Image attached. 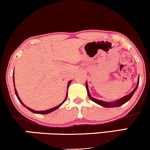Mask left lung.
Segmentation results:
<instances>
[{
    "instance_id": "left-lung-1",
    "label": "left lung",
    "mask_w": 150,
    "mask_h": 150,
    "mask_svg": "<svg viewBox=\"0 0 150 150\" xmlns=\"http://www.w3.org/2000/svg\"><path fill=\"white\" fill-rule=\"evenodd\" d=\"M138 84H139V77H138V81H137V85L135 87V88L132 91L130 94H128V95L125 96V97H122L121 99H118V100H116L115 101H112V102H107V101H101L99 100V99H94L93 98L92 96L90 95V93L89 92V89H88V85H87V82H86V88H87V94H88V97L89 99H91L92 101L95 102L96 104L100 105V106H103V107H106V108H113V107H118V106H122L123 104H124L125 103H126L127 101H128L130 99V98L132 97L133 94L135 93L136 91V89H137V87H138Z\"/></svg>"
}]
</instances>
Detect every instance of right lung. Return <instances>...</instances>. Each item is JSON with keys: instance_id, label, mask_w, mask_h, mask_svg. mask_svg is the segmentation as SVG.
<instances>
[{"instance_id": "1", "label": "right lung", "mask_w": 150, "mask_h": 150, "mask_svg": "<svg viewBox=\"0 0 150 150\" xmlns=\"http://www.w3.org/2000/svg\"><path fill=\"white\" fill-rule=\"evenodd\" d=\"M13 82H14V87H15V79H14V73H13ZM71 82H72L71 80H70V81H69V82H68V86H67V87H68H68H69L70 84L71 83ZM15 94H16L17 97H18V100L20 101V102L21 103V104H22V105H23V106H25V108H27V109H28V110H30V111H32V113H38V114H48V113H49L52 112V111H55V110L58 109V108H59L60 106H61V105L63 104V103H64L65 101H66V99H67V96H68V92H67V95H66V97H65V99H64V101H63V102H62L61 104L58 105L57 106H56V107H53V108H50V109H48V110H45V111H34V110L32 109V108H30L27 107V106H26L23 103H22V101H21V99H20V97H19V96H18V92H17L16 89H15Z\"/></svg>"}]
</instances>
